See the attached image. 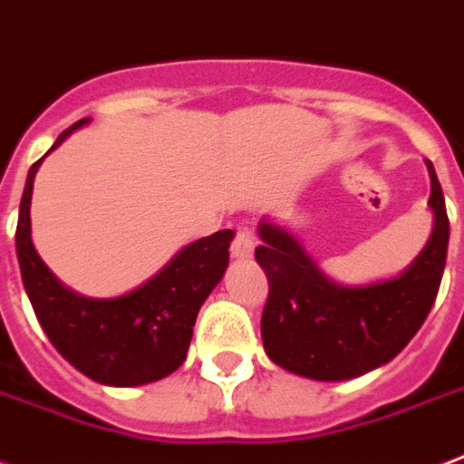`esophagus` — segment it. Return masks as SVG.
Here are the masks:
<instances>
[{
    "mask_svg": "<svg viewBox=\"0 0 464 464\" xmlns=\"http://www.w3.org/2000/svg\"><path fill=\"white\" fill-rule=\"evenodd\" d=\"M256 253V240H253V233L247 231V228H238L236 231V238L231 243V256L238 257V260H247V257H253Z\"/></svg>",
    "mask_w": 464,
    "mask_h": 464,
    "instance_id": "1",
    "label": "esophagus"
}]
</instances>
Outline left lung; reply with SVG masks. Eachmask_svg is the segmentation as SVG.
<instances>
[{
	"instance_id": "1",
	"label": "left lung",
	"mask_w": 464,
	"mask_h": 464,
	"mask_svg": "<svg viewBox=\"0 0 464 464\" xmlns=\"http://www.w3.org/2000/svg\"><path fill=\"white\" fill-rule=\"evenodd\" d=\"M426 165L436 226L419 257L394 279L365 287L335 285L292 233L260 224L256 260L270 282L260 331L275 365L309 380H353L397 358L416 335L436 302L450 236L443 189L430 160Z\"/></svg>"
}]
</instances>
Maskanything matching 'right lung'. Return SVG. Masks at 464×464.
<instances>
[{
	"instance_id": "right-lung-1",
	"label": "right lung",
	"mask_w": 464,
	"mask_h": 464,
	"mask_svg": "<svg viewBox=\"0 0 464 464\" xmlns=\"http://www.w3.org/2000/svg\"><path fill=\"white\" fill-rule=\"evenodd\" d=\"M82 123L87 119L63 130L53 148ZM41 162L44 158L28 169L21 197L16 256L45 335L70 365L106 387H138L172 374L185 362L201 304L228 267L233 231L226 228L189 243L129 295L114 299L75 295L45 267L31 243V192Z\"/></svg>"
}]
</instances>
